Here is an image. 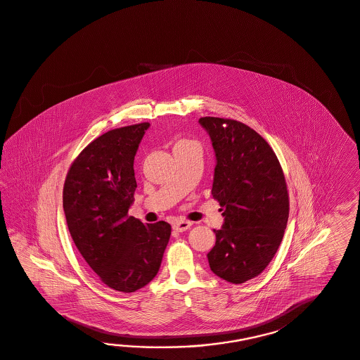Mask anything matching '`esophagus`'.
Listing matches in <instances>:
<instances>
[{"label":"esophagus","instance_id":"esophagus-1","mask_svg":"<svg viewBox=\"0 0 360 360\" xmlns=\"http://www.w3.org/2000/svg\"><path fill=\"white\" fill-rule=\"evenodd\" d=\"M193 225V223L190 221H185V220H181V221H175L173 228H174L176 232H185L187 229H190V226Z\"/></svg>","mask_w":360,"mask_h":360}]
</instances>
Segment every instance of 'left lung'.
Instances as JSON below:
<instances>
[{
	"instance_id": "1",
	"label": "left lung",
	"mask_w": 360,
	"mask_h": 360,
	"mask_svg": "<svg viewBox=\"0 0 360 360\" xmlns=\"http://www.w3.org/2000/svg\"><path fill=\"white\" fill-rule=\"evenodd\" d=\"M216 155L212 196L223 211L221 229L207 254L211 270L241 284L271 262L288 221L290 199L282 166L253 128L224 117L199 119Z\"/></svg>"
}]
</instances>
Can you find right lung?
<instances>
[{
	"label": "right lung",
	"mask_w": 360,
	"mask_h": 360,
	"mask_svg": "<svg viewBox=\"0 0 360 360\" xmlns=\"http://www.w3.org/2000/svg\"><path fill=\"white\" fill-rule=\"evenodd\" d=\"M149 123L111 129L70 165L63 207L78 252L111 290L135 292L160 270L172 226L128 216L136 179L134 160Z\"/></svg>",
	"instance_id": "add662e5"
}]
</instances>
